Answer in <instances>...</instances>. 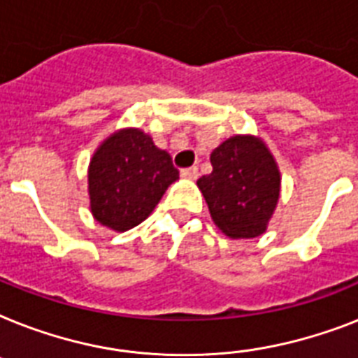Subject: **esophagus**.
I'll list each match as a JSON object with an SVG mask.
<instances>
[{
	"mask_svg": "<svg viewBox=\"0 0 358 358\" xmlns=\"http://www.w3.org/2000/svg\"><path fill=\"white\" fill-rule=\"evenodd\" d=\"M180 174L184 176V178H189V180H196L199 178V167H187V169H182L180 171Z\"/></svg>",
	"mask_w": 358,
	"mask_h": 358,
	"instance_id": "esophagus-1",
	"label": "esophagus"
}]
</instances>
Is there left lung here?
<instances>
[{
	"mask_svg": "<svg viewBox=\"0 0 358 358\" xmlns=\"http://www.w3.org/2000/svg\"><path fill=\"white\" fill-rule=\"evenodd\" d=\"M213 171L196 185L211 219L231 239L264 234L280 199V171L261 139L234 136L211 152Z\"/></svg>",
	"mask_w": 358,
	"mask_h": 358,
	"instance_id": "1",
	"label": "left lung"
}]
</instances>
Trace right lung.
Returning <instances> with one entry per match:
<instances>
[{"label":"right lung","instance_id":"add662e5","mask_svg":"<svg viewBox=\"0 0 358 358\" xmlns=\"http://www.w3.org/2000/svg\"><path fill=\"white\" fill-rule=\"evenodd\" d=\"M178 169L152 138L138 129L112 134L97 149L88 171L95 220L115 231L143 222L156 208Z\"/></svg>","mask_w":358,"mask_h":358}]
</instances>
